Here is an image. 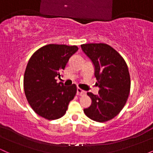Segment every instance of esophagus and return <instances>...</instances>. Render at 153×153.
Returning <instances> with one entry per match:
<instances>
[{"label":"esophagus","instance_id":"obj_1","mask_svg":"<svg viewBox=\"0 0 153 153\" xmlns=\"http://www.w3.org/2000/svg\"><path fill=\"white\" fill-rule=\"evenodd\" d=\"M85 94V92L84 91H82L81 88H77V95L78 96H82V95Z\"/></svg>","mask_w":153,"mask_h":153}]
</instances>
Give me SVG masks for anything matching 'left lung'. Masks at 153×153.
Here are the masks:
<instances>
[{
  "mask_svg": "<svg viewBox=\"0 0 153 153\" xmlns=\"http://www.w3.org/2000/svg\"><path fill=\"white\" fill-rule=\"evenodd\" d=\"M81 48L94 63L100 88L98 95L87 93L92 104L84 113L96 122H108L120 113L129 97L131 80L127 65L121 54L106 44H84Z\"/></svg>",
  "mask_w": 153,
  "mask_h": 153,
  "instance_id": "1",
  "label": "left lung"
}]
</instances>
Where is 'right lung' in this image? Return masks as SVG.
<instances>
[{
  "instance_id": "add662e5",
  "label": "right lung",
  "mask_w": 153,
  "mask_h": 153,
  "mask_svg": "<svg viewBox=\"0 0 153 153\" xmlns=\"http://www.w3.org/2000/svg\"><path fill=\"white\" fill-rule=\"evenodd\" d=\"M78 47L75 45H45L37 50L29 59L24 77V88L28 102L39 116L48 120L63 117L68 104L76 95L77 87L57 82L70 57Z\"/></svg>"
}]
</instances>
